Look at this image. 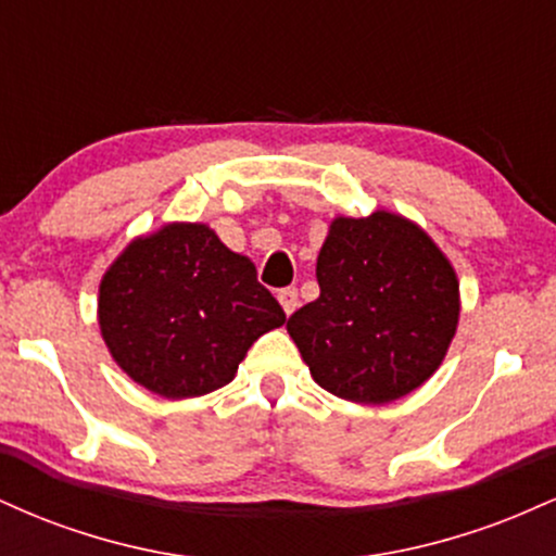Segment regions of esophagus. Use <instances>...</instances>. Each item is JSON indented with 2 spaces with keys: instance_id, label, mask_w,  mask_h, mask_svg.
Masks as SVG:
<instances>
[{
  "instance_id": "1",
  "label": "esophagus",
  "mask_w": 556,
  "mask_h": 556,
  "mask_svg": "<svg viewBox=\"0 0 556 556\" xmlns=\"http://www.w3.org/2000/svg\"><path fill=\"white\" fill-rule=\"evenodd\" d=\"M277 298H279V303H282L287 316H290L292 311L298 308V290H295V287H285V290L277 292Z\"/></svg>"
}]
</instances>
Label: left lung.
Masks as SVG:
<instances>
[{"instance_id":"left-lung-1","label":"left lung","mask_w":556,"mask_h":556,"mask_svg":"<svg viewBox=\"0 0 556 556\" xmlns=\"http://www.w3.org/2000/svg\"><path fill=\"white\" fill-rule=\"evenodd\" d=\"M321 295L287 321L318 387L363 405L405 397L442 366L460 282L416 222L337 216L316 261Z\"/></svg>"}]
</instances>
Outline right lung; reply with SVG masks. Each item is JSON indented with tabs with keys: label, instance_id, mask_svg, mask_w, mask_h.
<instances>
[{
	"label": "right lung",
	"instance_id": "obj_1",
	"mask_svg": "<svg viewBox=\"0 0 556 556\" xmlns=\"http://www.w3.org/2000/svg\"><path fill=\"white\" fill-rule=\"evenodd\" d=\"M285 318L253 261L198 222L136 238L99 285V327L112 358L167 400L229 384L248 348Z\"/></svg>",
	"mask_w": 556,
	"mask_h": 556
}]
</instances>
